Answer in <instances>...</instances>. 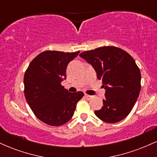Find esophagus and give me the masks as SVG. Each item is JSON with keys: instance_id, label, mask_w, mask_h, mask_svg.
<instances>
[{"instance_id": "1", "label": "esophagus", "mask_w": 157, "mask_h": 157, "mask_svg": "<svg viewBox=\"0 0 157 157\" xmlns=\"http://www.w3.org/2000/svg\"><path fill=\"white\" fill-rule=\"evenodd\" d=\"M85 97H86L87 100H91V99L93 98V96H91V95L89 94H85Z\"/></svg>"}]
</instances>
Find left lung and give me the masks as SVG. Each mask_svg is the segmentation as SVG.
<instances>
[{
    "label": "left lung",
    "instance_id": "8db88e82",
    "mask_svg": "<svg viewBox=\"0 0 157 157\" xmlns=\"http://www.w3.org/2000/svg\"><path fill=\"white\" fill-rule=\"evenodd\" d=\"M80 57L93 66L105 89L103 106L94 111L96 116L108 123L121 121L130 113L141 89V73L134 58L114 46L82 52Z\"/></svg>",
    "mask_w": 157,
    "mask_h": 157
}]
</instances>
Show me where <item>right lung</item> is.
I'll use <instances>...</instances> for the list:
<instances>
[{
    "label": "right lung",
    "mask_w": 157,
    "mask_h": 157,
    "mask_svg": "<svg viewBox=\"0 0 157 157\" xmlns=\"http://www.w3.org/2000/svg\"><path fill=\"white\" fill-rule=\"evenodd\" d=\"M80 52L46 51L29 65L23 78L24 94L35 115L44 123L60 126L73 117L82 91L71 93L61 82L66 78V68Z\"/></svg>",
    "instance_id": "obj_1"
}]
</instances>
